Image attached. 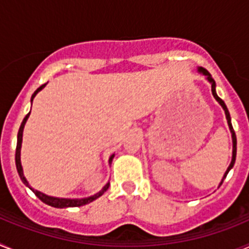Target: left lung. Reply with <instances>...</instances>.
<instances>
[{
	"label": "left lung",
	"mask_w": 249,
	"mask_h": 249,
	"mask_svg": "<svg viewBox=\"0 0 249 249\" xmlns=\"http://www.w3.org/2000/svg\"><path fill=\"white\" fill-rule=\"evenodd\" d=\"M197 71L199 72V73L202 74V76L206 77V80L210 82L211 87H212V94H213V97L215 98V101L221 105V107L223 108L224 111V114H226V120H227V123H228V127H230V131L231 133H232V143H233V148H232V160H231V163L230 166H228L227 171L224 172L223 177H222V181L219 182L218 187L221 186L222 183H223L224 181V178L227 177L228 172H230L231 169L233 168V166H234V162H236V155H237V138H236V133H234V131H233V127H232V122H231V116H230V112H228V108H227V106H226V103L223 102V101L221 100V98L218 97V94H217V92H215V82L214 80L212 78V76L210 74V72L207 71V70H204L203 67H198V70Z\"/></svg>",
	"instance_id": "obj_1"
}]
</instances>
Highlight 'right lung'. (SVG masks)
I'll use <instances>...</instances> for the list:
<instances>
[{"instance_id": "add662e5", "label": "right lung", "mask_w": 249, "mask_h": 249, "mask_svg": "<svg viewBox=\"0 0 249 249\" xmlns=\"http://www.w3.org/2000/svg\"><path fill=\"white\" fill-rule=\"evenodd\" d=\"M46 85H47V83H45V85H42L41 87H38V89L34 92L32 97H31V103L34 102V98L36 97V94L38 93L39 91H42V89H45ZM30 114H31V111L26 114V117L23 118V121H22L21 127H19V129H18V135H17V147H16V168H17V172H18V175H19V178H21V181L25 183V186H27L28 188H30V190L32 191V192H34L35 195H36L37 197H38V198L43 202V203L48 204V206H51V207H54V208L81 207V206H85V204H87V203H91V202H93L94 199L100 198L101 196H102L106 191L108 190L109 182H107V183L105 184V187H103L100 192H97L96 195H93V196H89V197H85V198H59V197H53V196H48V195H46V193L41 192V191L35 190L34 187L28 183V181L26 179L25 175H23V168H22V164H21V147H22V136H23V128H25V124H26V122H27L28 117H30ZM113 157H114V153L113 155H111V157H109V160H108L109 164L112 163V160H113Z\"/></svg>"}]
</instances>
